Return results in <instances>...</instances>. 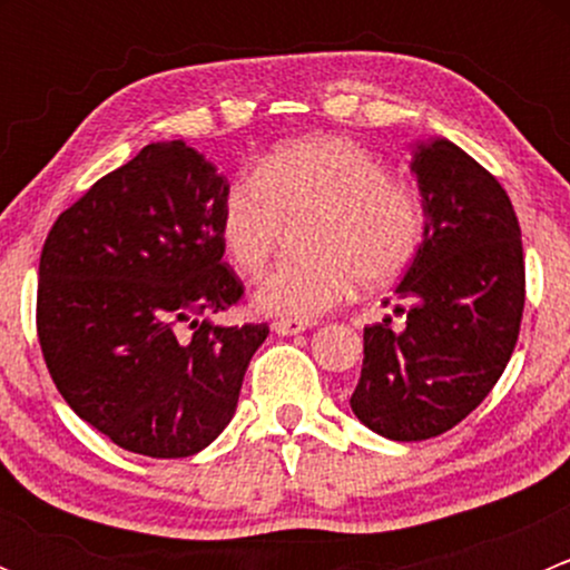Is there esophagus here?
Returning <instances> with one entry per match:
<instances>
[{
	"label": "esophagus",
	"instance_id": "obj_1",
	"mask_svg": "<svg viewBox=\"0 0 570 570\" xmlns=\"http://www.w3.org/2000/svg\"><path fill=\"white\" fill-rule=\"evenodd\" d=\"M308 327V322H297V320H275L273 331L278 336H295V333H303Z\"/></svg>",
	"mask_w": 570,
	"mask_h": 570
}]
</instances>
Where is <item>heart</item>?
<instances>
[{
  "instance_id": "1",
  "label": "heart",
  "mask_w": 570,
  "mask_h": 570,
  "mask_svg": "<svg viewBox=\"0 0 570 570\" xmlns=\"http://www.w3.org/2000/svg\"><path fill=\"white\" fill-rule=\"evenodd\" d=\"M306 223L308 262L275 269L256 289L258 312L269 317L312 322L347 301L355 281L364 289L392 286L424 234L416 193L389 178L377 154L336 135L275 148L223 195L220 239L248 278L273 264L289 228Z\"/></svg>"
}]
</instances>
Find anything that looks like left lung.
<instances>
[{
    "mask_svg": "<svg viewBox=\"0 0 570 570\" xmlns=\"http://www.w3.org/2000/svg\"><path fill=\"white\" fill-rule=\"evenodd\" d=\"M424 237L396 297L405 327H364L355 416L392 441L463 422L497 386L519 342L524 248L502 184L455 142H419L411 163Z\"/></svg>",
    "mask_w": 570,
    "mask_h": 570,
    "instance_id": "obj_1",
    "label": "left lung"
}]
</instances>
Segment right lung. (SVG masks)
Here are the masks:
<instances>
[{
    "label": "right lung",
    "instance_id": "add662e5",
    "mask_svg": "<svg viewBox=\"0 0 570 570\" xmlns=\"http://www.w3.org/2000/svg\"><path fill=\"white\" fill-rule=\"evenodd\" d=\"M226 176L184 140L151 142L51 226L38 267V342L57 392L124 450L189 458L237 411L262 325L195 317L232 308ZM190 333H183V325Z\"/></svg>",
    "mask_w": 570,
    "mask_h": 570
}]
</instances>
